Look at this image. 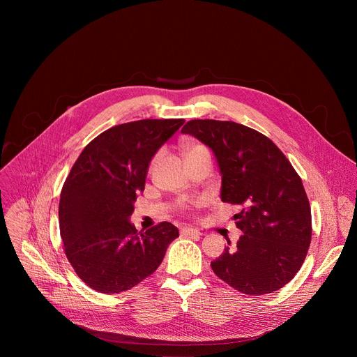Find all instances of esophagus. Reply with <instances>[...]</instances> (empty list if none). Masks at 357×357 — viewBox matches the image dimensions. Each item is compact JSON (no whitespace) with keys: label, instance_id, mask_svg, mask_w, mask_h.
<instances>
[{"label":"esophagus","instance_id":"obj_1","mask_svg":"<svg viewBox=\"0 0 357 357\" xmlns=\"http://www.w3.org/2000/svg\"><path fill=\"white\" fill-rule=\"evenodd\" d=\"M181 234L182 236H199L200 231L196 230V229H192V227H182Z\"/></svg>","mask_w":357,"mask_h":357}]
</instances>
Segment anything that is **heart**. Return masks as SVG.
I'll return each instance as SVG.
<instances>
[{"mask_svg": "<svg viewBox=\"0 0 357 357\" xmlns=\"http://www.w3.org/2000/svg\"><path fill=\"white\" fill-rule=\"evenodd\" d=\"M197 146H200V145H196V144H195V145H188V146H186V152L190 151V149H193V148H197Z\"/></svg>", "mask_w": 357, "mask_h": 357, "instance_id": "heart-1", "label": "heart"}]
</instances>
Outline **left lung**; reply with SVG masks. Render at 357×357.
I'll list each match as a JSON object with an SVG mask.
<instances>
[{"label": "left lung", "instance_id": "obj_1", "mask_svg": "<svg viewBox=\"0 0 357 357\" xmlns=\"http://www.w3.org/2000/svg\"><path fill=\"white\" fill-rule=\"evenodd\" d=\"M215 152L222 200L238 205L237 248H225L213 273L247 295L288 284L303 264L312 237L311 206L302 181L264 134L234 121L190 120L183 128ZM230 243V241H227Z\"/></svg>", "mask_w": 357, "mask_h": 357}]
</instances>
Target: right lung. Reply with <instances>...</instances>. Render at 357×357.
<instances>
[{
    "label": "right lung",
    "mask_w": 357,
    "mask_h": 357,
    "mask_svg": "<svg viewBox=\"0 0 357 357\" xmlns=\"http://www.w3.org/2000/svg\"><path fill=\"white\" fill-rule=\"evenodd\" d=\"M183 119L138 120L91 139L73 164L59 202L63 250L79 278L103 294L127 291L154 273L179 233L169 222L138 231L130 216L155 152Z\"/></svg>",
    "instance_id": "add662e5"
}]
</instances>
